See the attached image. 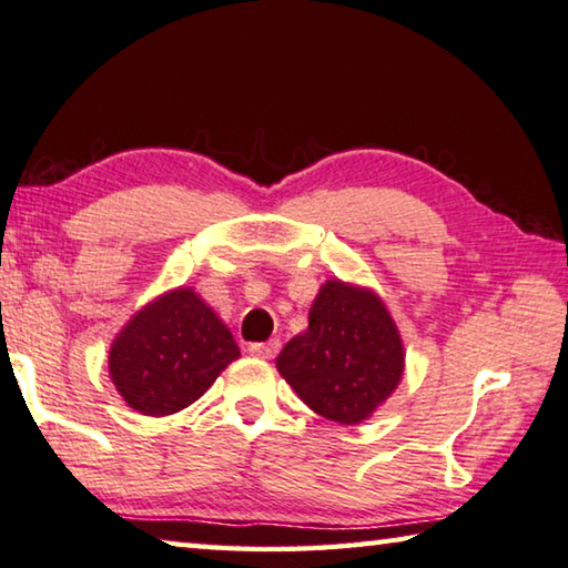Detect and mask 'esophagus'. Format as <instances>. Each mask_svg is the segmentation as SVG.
I'll return each mask as SVG.
<instances>
[{
	"label": "esophagus",
	"mask_w": 568,
	"mask_h": 568,
	"mask_svg": "<svg viewBox=\"0 0 568 568\" xmlns=\"http://www.w3.org/2000/svg\"><path fill=\"white\" fill-rule=\"evenodd\" d=\"M278 347H282L278 339H268V343H251L248 353L256 357H264V361H272V357L278 353Z\"/></svg>",
	"instance_id": "obj_1"
}]
</instances>
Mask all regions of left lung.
Wrapping results in <instances>:
<instances>
[{
	"instance_id": "obj_1",
	"label": "left lung",
	"mask_w": 568,
	"mask_h": 568,
	"mask_svg": "<svg viewBox=\"0 0 568 568\" xmlns=\"http://www.w3.org/2000/svg\"><path fill=\"white\" fill-rule=\"evenodd\" d=\"M276 368L314 414L361 424L398 386L404 345L378 296L327 282L310 310L307 333L284 345Z\"/></svg>"
}]
</instances>
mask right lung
<instances>
[{
	"label": "right lung",
	"mask_w": 568,
	"mask_h": 568,
	"mask_svg": "<svg viewBox=\"0 0 568 568\" xmlns=\"http://www.w3.org/2000/svg\"><path fill=\"white\" fill-rule=\"evenodd\" d=\"M239 345L193 290H178L144 307L113 339L109 371L129 406L168 416L197 400Z\"/></svg>",
	"instance_id": "add662e5"
}]
</instances>
